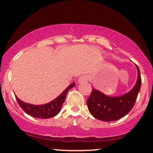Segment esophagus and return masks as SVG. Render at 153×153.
I'll list each match as a JSON object with an SVG mask.
<instances>
[{
	"label": "esophagus",
	"instance_id": "esophagus-1",
	"mask_svg": "<svg viewBox=\"0 0 153 153\" xmlns=\"http://www.w3.org/2000/svg\"><path fill=\"white\" fill-rule=\"evenodd\" d=\"M88 75H82L80 77V78H78V81L79 82H82H82H84V83H85V82H88Z\"/></svg>",
	"mask_w": 153,
	"mask_h": 153
}]
</instances>
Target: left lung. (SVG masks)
I'll list each match as a JSON object with an SVG mask.
<instances>
[{
    "label": "left lung",
    "mask_w": 153,
    "mask_h": 153,
    "mask_svg": "<svg viewBox=\"0 0 153 153\" xmlns=\"http://www.w3.org/2000/svg\"><path fill=\"white\" fill-rule=\"evenodd\" d=\"M137 80L131 90L127 94L117 97H111L92 88L87 100L89 111L93 117L103 122L117 121L127 115L131 110L136 101L141 87V76L138 66Z\"/></svg>",
    "instance_id": "left-lung-1"
}]
</instances>
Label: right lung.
Listing matches in <instances>:
<instances>
[{
	"label": "right lung",
	"instance_id": "right-lung-1",
	"mask_svg": "<svg viewBox=\"0 0 153 153\" xmlns=\"http://www.w3.org/2000/svg\"><path fill=\"white\" fill-rule=\"evenodd\" d=\"M75 85V82H73L69 85L57 98L54 99L51 102L46 103L44 105H33L30 103H27L21 101L20 99L16 96V99L19 106L26 114L34 118L39 119H50L55 117L58 114L60 111L61 107L66 98V94L68 91L74 87Z\"/></svg>",
	"mask_w": 153,
	"mask_h": 153
}]
</instances>
